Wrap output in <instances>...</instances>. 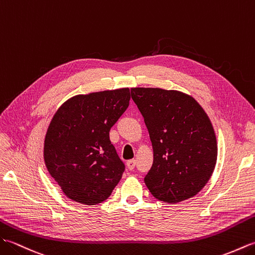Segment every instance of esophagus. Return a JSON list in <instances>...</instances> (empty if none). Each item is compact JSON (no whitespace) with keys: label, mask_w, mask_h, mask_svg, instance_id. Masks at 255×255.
<instances>
[{"label":"esophagus","mask_w":255,"mask_h":255,"mask_svg":"<svg viewBox=\"0 0 255 255\" xmlns=\"http://www.w3.org/2000/svg\"><path fill=\"white\" fill-rule=\"evenodd\" d=\"M135 166H136V161H135V160H128L127 162V167L128 168V170H133Z\"/></svg>","instance_id":"esophagus-1"}]
</instances>
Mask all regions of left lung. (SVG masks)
<instances>
[{"instance_id": "1", "label": "left lung", "mask_w": 255, "mask_h": 255, "mask_svg": "<svg viewBox=\"0 0 255 255\" xmlns=\"http://www.w3.org/2000/svg\"><path fill=\"white\" fill-rule=\"evenodd\" d=\"M131 96L154 150L146 186L166 203L193 197L207 183L217 160L216 136L205 111L177 90L132 88Z\"/></svg>"}]
</instances>
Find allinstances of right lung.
Listing matches in <instances>:
<instances>
[{
    "instance_id": "add662e5",
    "label": "right lung",
    "mask_w": 255,
    "mask_h": 255,
    "mask_svg": "<svg viewBox=\"0 0 255 255\" xmlns=\"http://www.w3.org/2000/svg\"><path fill=\"white\" fill-rule=\"evenodd\" d=\"M128 88L78 95L56 111L44 139L49 173L69 199L86 205L106 201L126 165L109 132L128 107Z\"/></svg>"
}]
</instances>
